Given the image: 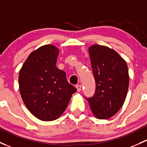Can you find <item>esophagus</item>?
<instances>
[{
	"label": "esophagus",
	"instance_id": "obj_1",
	"mask_svg": "<svg viewBox=\"0 0 147 147\" xmlns=\"http://www.w3.org/2000/svg\"><path fill=\"white\" fill-rule=\"evenodd\" d=\"M77 89V91L78 92H80V90H81V85H77L76 86Z\"/></svg>",
	"mask_w": 147,
	"mask_h": 147
}]
</instances>
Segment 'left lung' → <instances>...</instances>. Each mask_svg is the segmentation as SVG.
<instances>
[{
  "label": "left lung",
  "instance_id": "left-lung-1",
  "mask_svg": "<svg viewBox=\"0 0 147 147\" xmlns=\"http://www.w3.org/2000/svg\"><path fill=\"white\" fill-rule=\"evenodd\" d=\"M96 82L95 94L88 100L95 117L107 119L121 109L127 95L129 75L127 64L113 49L94 44L89 47Z\"/></svg>",
  "mask_w": 147,
  "mask_h": 147
}]
</instances>
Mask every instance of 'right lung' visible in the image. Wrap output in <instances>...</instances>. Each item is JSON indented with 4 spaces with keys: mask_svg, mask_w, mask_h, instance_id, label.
Returning a JSON list of instances; mask_svg holds the SVG:
<instances>
[{
    "mask_svg": "<svg viewBox=\"0 0 147 147\" xmlns=\"http://www.w3.org/2000/svg\"><path fill=\"white\" fill-rule=\"evenodd\" d=\"M58 54L55 46H42L30 54L19 71L23 101L31 114L42 121L60 117L77 91L67 80L65 72L56 67Z\"/></svg>",
    "mask_w": 147,
    "mask_h": 147,
    "instance_id": "right-lung-1",
    "label": "right lung"
}]
</instances>
